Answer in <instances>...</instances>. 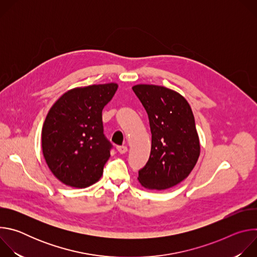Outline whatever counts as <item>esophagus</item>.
<instances>
[{"label": "esophagus", "mask_w": 257, "mask_h": 257, "mask_svg": "<svg viewBox=\"0 0 257 257\" xmlns=\"http://www.w3.org/2000/svg\"><path fill=\"white\" fill-rule=\"evenodd\" d=\"M117 151L120 153V154H125V153H127V151H128V149H127V146H125V145H120V146H117Z\"/></svg>", "instance_id": "1"}]
</instances>
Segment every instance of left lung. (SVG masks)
Segmentation results:
<instances>
[{
	"label": "left lung",
	"mask_w": 257,
	"mask_h": 257,
	"mask_svg": "<svg viewBox=\"0 0 257 257\" xmlns=\"http://www.w3.org/2000/svg\"><path fill=\"white\" fill-rule=\"evenodd\" d=\"M149 115L152 151L139 170L138 181L145 188L169 189L193 170L200 154L195 120L188 101L164 86L138 84L132 87Z\"/></svg>",
	"instance_id": "1"
}]
</instances>
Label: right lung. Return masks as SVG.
<instances>
[{
  "instance_id": "right-lung-1",
  "label": "right lung",
  "mask_w": 257,
  "mask_h": 257,
  "mask_svg": "<svg viewBox=\"0 0 257 257\" xmlns=\"http://www.w3.org/2000/svg\"><path fill=\"white\" fill-rule=\"evenodd\" d=\"M117 88V83L73 88L48 113L42 131L43 154L65 185L86 188L101 177L112 150L103 134L101 113Z\"/></svg>"
}]
</instances>
